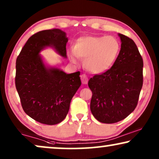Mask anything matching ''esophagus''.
Instances as JSON below:
<instances>
[{"instance_id":"esophagus-1","label":"esophagus","mask_w":159,"mask_h":159,"mask_svg":"<svg viewBox=\"0 0 159 159\" xmlns=\"http://www.w3.org/2000/svg\"><path fill=\"white\" fill-rule=\"evenodd\" d=\"M80 78H81V81H82V84H88V77H87L86 75H84V74H82V75H80Z\"/></svg>"}]
</instances>
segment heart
<instances>
[{
    "label": "heart",
    "mask_w": 159,
    "mask_h": 159,
    "mask_svg": "<svg viewBox=\"0 0 159 159\" xmlns=\"http://www.w3.org/2000/svg\"><path fill=\"white\" fill-rule=\"evenodd\" d=\"M121 50L119 41L113 36H88L80 38L69 60L77 64L78 57L83 60L84 68L93 74L103 73L113 66Z\"/></svg>",
    "instance_id": "heart-1"
}]
</instances>
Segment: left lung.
<instances>
[{
	"label": "left lung",
	"mask_w": 159,
	"mask_h": 159,
	"mask_svg": "<svg viewBox=\"0 0 159 159\" xmlns=\"http://www.w3.org/2000/svg\"><path fill=\"white\" fill-rule=\"evenodd\" d=\"M121 50L111 68L90 78L91 112L100 122L123 120L135 109L143 87V61L133 40L122 34Z\"/></svg>",
	"instance_id": "left-lung-1"
}]
</instances>
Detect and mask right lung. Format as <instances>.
Segmentation results:
<instances>
[{
  "label": "right lung",
  "mask_w": 159,
  "mask_h": 159,
  "mask_svg": "<svg viewBox=\"0 0 159 159\" xmlns=\"http://www.w3.org/2000/svg\"><path fill=\"white\" fill-rule=\"evenodd\" d=\"M66 33L43 30L28 39L16 58L15 84L23 110L32 119L53 125L66 118L71 99L81 85L80 71L66 74L45 66L40 51L51 47L66 58Z\"/></svg>",
  "instance_id": "1"
}]
</instances>
